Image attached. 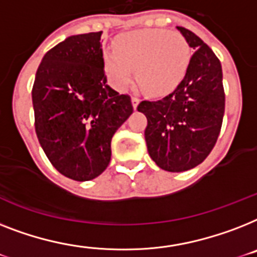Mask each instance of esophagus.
<instances>
[{"instance_id": "34e87169", "label": "esophagus", "mask_w": 257, "mask_h": 257, "mask_svg": "<svg viewBox=\"0 0 257 257\" xmlns=\"http://www.w3.org/2000/svg\"><path fill=\"white\" fill-rule=\"evenodd\" d=\"M139 103H140L139 97H137V96H132V105H133V108H135V109L137 108Z\"/></svg>"}]
</instances>
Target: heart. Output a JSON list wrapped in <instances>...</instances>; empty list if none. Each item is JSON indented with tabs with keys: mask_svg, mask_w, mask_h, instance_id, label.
Instances as JSON below:
<instances>
[{
	"mask_svg": "<svg viewBox=\"0 0 257 257\" xmlns=\"http://www.w3.org/2000/svg\"><path fill=\"white\" fill-rule=\"evenodd\" d=\"M104 67L117 89L128 88L136 78L150 95L176 88L186 74L190 51L177 31L162 29L126 33L114 39L113 49L103 55Z\"/></svg>",
	"mask_w": 257,
	"mask_h": 257,
	"instance_id": "b5f03b06",
	"label": "heart"
}]
</instances>
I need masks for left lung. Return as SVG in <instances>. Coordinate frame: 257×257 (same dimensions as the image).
Returning a JSON list of instances; mask_svg holds the SVG:
<instances>
[{
	"mask_svg": "<svg viewBox=\"0 0 257 257\" xmlns=\"http://www.w3.org/2000/svg\"><path fill=\"white\" fill-rule=\"evenodd\" d=\"M194 50L186 75L164 99L139 104L148 118L145 141L156 164L166 172H186L206 160L220 133L226 95L222 64L198 35L177 27Z\"/></svg>",
	"mask_w": 257,
	"mask_h": 257,
	"instance_id": "obj_1",
	"label": "left lung"
}]
</instances>
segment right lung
I'll list each match as a JSON object with an SVG mask.
<instances>
[{"label":"right lung","mask_w":257,"mask_h":257,"mask_svg":"<svg viewBox=\"0 0 257 257\" xmlns=\"http://www.w3.org/2000/svg\"><path fill=\"white\" fill-rule=\"evenodd\" d=\"M31 96L35 133L54 168L75 181L100 176L109 165L110 140L133 112L131 96L107 84L101 31L49 50Z\"/></svg>","instance_id":"obj_1"}]
</instances>
